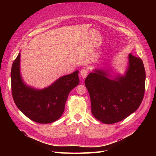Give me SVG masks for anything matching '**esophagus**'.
I'll use <instances>...</instances> for the list:
<instances>
[{"label": "esophagus", "mask_w": 156, "mask_h": 156, "mask_svg": "<svg viewBox=\"0 0 156 156\" xmlns=\"http://www.w3.org/2000/svg\"><path fill=\"white\" fill-rule=\"evenodd\" d=\"M80 75H81V77L83 79H85L88 75V71L86 69H83L80 72Z\"/></svg>", "instance_id": "1"}]
</instances>
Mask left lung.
Segmentation results:
<instances>
[{"mask_svg": "<svg viewBox=\"0 0 156 156\" xmlns=\"http://www.w3.org/2000/svg\"><path fill=\"white\" fill-rule=\"evenodd\" d=\"M146 73L142 60L131 54L124 74L94 69L85 79L92 113L102 123H116L136 111L145 90Z\"/></svg>", "mask_w": 156, "mask_h": 156, "instance_id": "1", "label": "left lung"}]
</instances>
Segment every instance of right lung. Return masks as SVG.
Instances as JSON below:
<instances>
[{"label": "right lung", "instance_id": "right-lung-1", "mask_svg": "<svg viewBox=\"0 0 156 156\" xmlns=\"http://www.w3.org/2000/svg\"><path fill=\"white\" fill-rule=\"evenodd\" d=\"M21 53L12 64V92L16 106L31 120L40 124L52 123L62 115L71 90L79 83V71L56 79L51 85L40 89L28 85L20 70Z\"/></svg>", "mask_w": 156, "mask_h": 156}]
</instances>
